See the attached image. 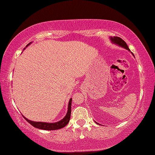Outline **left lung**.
I'll return each instance as SVG.
<instances>
[{
    "mask_svg": "<svg viewBox=\"0 0 155 155\" xmlns=\"http://www.w3.org/2000/svg\"><path fill=\"white\" fill-rule=\"evenodd\" d=\"M110 40H111V41L114 44H116V45L120 46L121 47H123L124 48H126L127 50L128 51H130V49H129L125 41H124L122 39H121L120 38H119V37H114V38H112V37H110ZM134 55V54H133ZM97 124H98L97 122Z\"/></svg>",
    "mask_w": 155,
    "mask_h": 155,
    "instance_id": "1",
    "label": "left lung"
}]
</instances>
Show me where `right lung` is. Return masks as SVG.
<instances>
[{
    "label": "right lung",
    "instance_id": "add662e5",
    "mask_svg": "<svg viewBox=\"0 0 155 155\" xmlns=\"http://www.w3.org/2000/svg\"><path fill=\"white\" fill-rule=\"evenodd\" d=\"M28 45L26 47H28L30 44ZM71 98L68 104V110L67 112V114L63 119H62L59 122H54V123H48V122H35L31 121L30 120H28L24 116V117L26 119V120L29 122L32 126H33L34 127L44 129V130H55V129H59L63 128L64 127H65L67 124H68V122H70V116H71Z\"/></svg>",
    "mask_w": 155,
    "mask_h": 155
}]
</instances>
